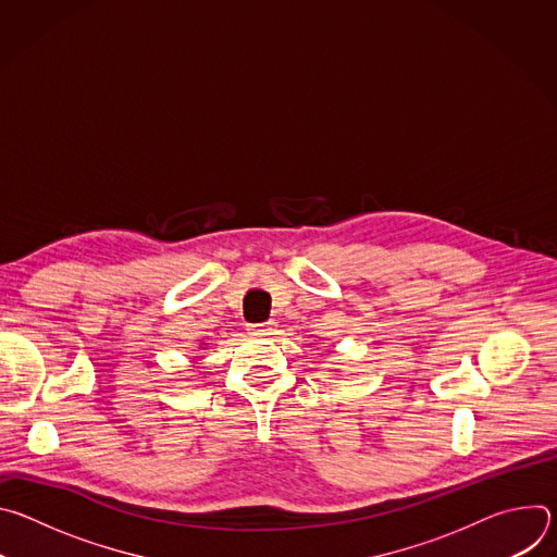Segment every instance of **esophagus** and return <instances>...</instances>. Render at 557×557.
Wrapping results in <instances>:
<instances>
[{
	"label": "esophagus",
	"instance_id": "34e87169",
	"mask_svg": "<svg viewBox=\"0 0 557 557\" xmlns=\"http://www.w3.org/2000/svg\"><path fill=\"white\" fill-rule=\"evenodd\" d=\"M247 331L251 335H271L275 331V322L271 320V322H262V324H251Z\"/></svg>",
	"mask_w": 557,
	"mask_h": 557
}]
</instances>
